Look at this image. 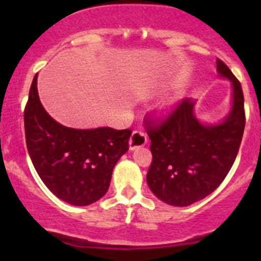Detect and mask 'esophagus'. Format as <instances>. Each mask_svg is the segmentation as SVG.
Returning <instances> with one entry per match:
<instances>
[{
    "label": "esophagus",
    "mask_w": 261,
    "mask_h": 261,
    "mask_svg": "<svg viewBox=\"0 0 261 261\" xmlns=\"http://www.w3.org/2000/svg\"><path fill=\"white\" fill-rule=\"evenodd\" d=\"M147 143V136L144 131L135 130L130 138V149L135 150L138 147L144 146Z\"/></svg>",
    "instance_id": "obj_1"
}]
</instances>
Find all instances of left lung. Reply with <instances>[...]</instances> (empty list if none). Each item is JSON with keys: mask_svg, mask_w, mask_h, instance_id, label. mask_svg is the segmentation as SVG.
I'll list each match as a JSON object with an SVG mask.
<instances>
[{"mask_svg": "<svg viewBox=\"0 0 261 261\" xmlns=\"http://www.w3.org/2000/svg\"><path fill=\"white\" fill-rule=\"evenodd\" d=\"M217 72L232 83V107L217 125H204L194 116L196 102L181 99L164 120H145L152 162L146 181L168 204L186 207L211 194L230 172L245 128L240 82L222 60Z\"/></svg>", "mask_w": 261, "mask_h": 261, "instance_id": "1", "label": "left lung"}]
</instances>
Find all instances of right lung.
I'll list each match as a JSON object with an SVG mask.
<instances>
[{
    "instance_id": "add662e5",
    "label": "right lung",
    "mask_w": 261,
    "mask_h": 261,
    "mask_svg": "<svg viewBox=\"0 0 261 261\" xmlns=\"http://www.w3.org/2000/svg\"><path fill=\"white\" fill-rule=\"evenodd\" d=\"M34 77L23 112L25 138L35 170L50 192L73 206H88L106 194L116 163L128 150L133 131L78 130L50 117Z\"/></svg>"
}]
</instances>
